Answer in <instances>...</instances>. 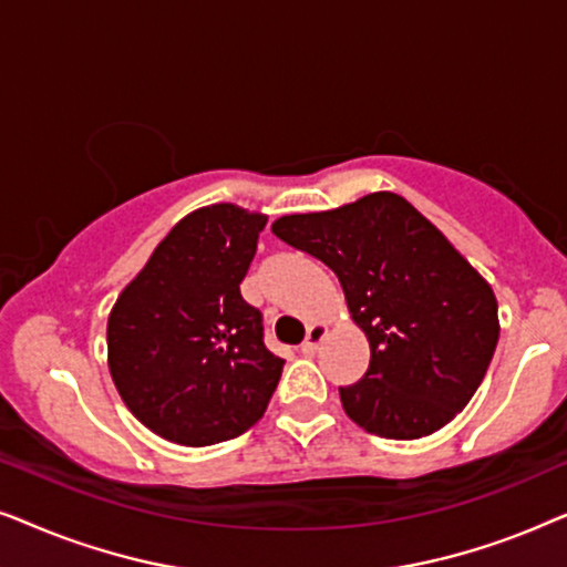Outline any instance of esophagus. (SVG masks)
Instances as JSON below:
<instances>
[{
    "label": "esophagus",
    "mask_w": 567,
    "mask_h": 567,
    "mask_svg": "<svg viewBox=\"0 0 567 567\" xmlns=\"http://www.w3.org/2000/svg\"><path fill=\"white\" fill-rule=\"evenodd\" d=\"M324 336H328V324H309L305 343H301V353L315 355L317 351H320Z\"/></svg>",
    "instance_id": "obj_1"
}]
</instances>
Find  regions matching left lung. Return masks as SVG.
Listing matches in <instances>:
<instances>
[{"mask_svg":"<svg viewBox=\"0 0 567 567\" xmlns=\"http://www.w3.org/2000/svg\"><path fill=\"white\" fill-rule=\"evenodd\" d=\"M322 260L369 340L361 382L340 386L346 415L384 439L431 436L477 392L498 346V301L464 255L398 193L270 224Z\"/></svg>","mask_w":567,"mask_h":567,"instance_id":"1","label":"left lung"}]
</instances>
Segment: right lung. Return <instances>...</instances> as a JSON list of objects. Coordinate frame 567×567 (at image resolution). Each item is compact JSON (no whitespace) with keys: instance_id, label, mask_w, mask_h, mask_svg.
Wrapping results in <instances>:
<instances>
[{"instance_id":"add662e5","label":"right lung","mask_w":567,"mask_h":567,"mask_svg":"<svg viewBox=\"0 0 567 567\" xmlns=\"http://www.w3.org/2000/svg\"><path fill=\"white\" fill-rule=\"evenodd\" d=\"M268 216L196 208L169 229L107 317V367L126 408L181 446L237 439L284 371L262 317L239 293Z\"/></svg>"}]
</instances>
